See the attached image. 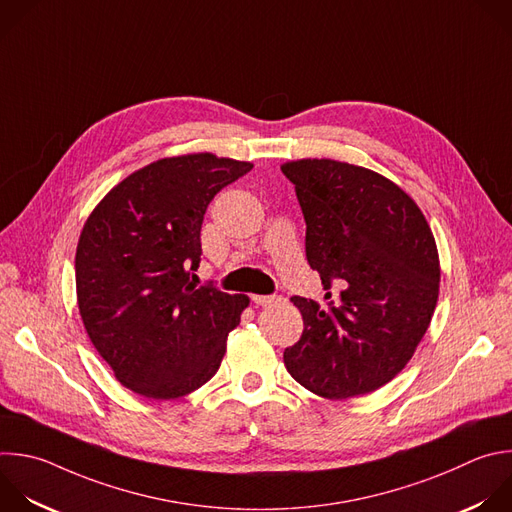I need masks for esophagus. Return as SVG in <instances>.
I'll return each mask as SVG.
<instances>
[{"instance_id": "1", "label": "esophagus", "mask_w": 512, "mask_h": 512, "mask_svg": "<svg viewBox=\"0 0 512 512\" xmlns=\"http://www.w3.org/2000/svg\"><path fill=\"white\" fill-rule=\"evenodd\" d=\"M251 299H253L255 305H261V307H267V305H271V303L277 301L275 295H253Z\"/></svg>"}]
</instances>
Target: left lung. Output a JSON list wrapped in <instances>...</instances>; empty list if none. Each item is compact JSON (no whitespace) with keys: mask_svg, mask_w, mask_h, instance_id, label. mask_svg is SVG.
Segmentation results:
<instances>
[{"mask_svg":"<svg viewBox=\"0 0 512 512\" xmlns=\"http://www.w3.org/2000/svg\"><path fill=\"white\" fill-rule=\"evenodd\" d=\"M281 170L303 211L307 261L327 291L325 303L291 297L303 333L283 352L285 368L327 400L376 392L412 360L436 309L430 225L408 193L370 168L301 158Z\"/></svg>","mask_w":512,"mask_h":512,"instance_id":"obj_1","label":"left lung"}]
</instances>
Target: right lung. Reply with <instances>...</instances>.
<instances>
[{"label": "right lung", "mask_w": 512, "mask_h": 512, "mask_svg": "<svg viewBox=\"0 0 512 512\" xmlns=\"http://www.w3.org/2000/svg\"><path fill=\"white\" fill-rule=\"evenodd\" d=\"M251 168L213 152L166 156L110 189L84 223L80 317L114 378L142 398L187 396L223 362L249 297L197 287L191 271L209 203Z\"/></svg>", "instance_id": "right-lung-1"}]
</instances>
